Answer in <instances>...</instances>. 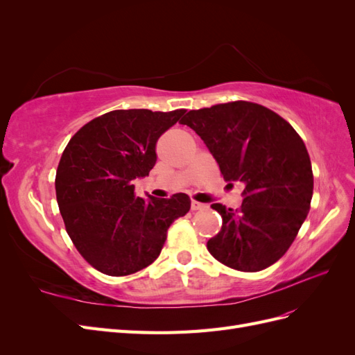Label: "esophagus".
Wrapping results in <instances>:
<instances>
[{"mask_svg":"<svg viewBox=\"0 0 355 355\" xmlns=\"http://www.w3.org/2000/svg\"><path fill=\"white\" fill-rule=\"evenodd\" d=\"M206 207H207L206 204L198 202V201H192V202H191V209H192V210H202V209H206Z\"/></svg>","mask_w":355,"mask_h":355,"instance_id":"1","label":"esophagus"}]
</instances>
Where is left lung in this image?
I'll list each match as a JSON object with an SVG mask.
<instances>
[{"mask_svg":"<svg viewBox=\"0 0 355 355\" xmlns=\"http://www.w3.org/2000/svg\"><path fill=\"white\" fill-rule=\"evenodd\" d=\"M182 124L201 137L230 185L244 184L240 210L211 206L222 228L207 250L239 271L271 266L292 245L313 198L304 141L280 115L244 101L189 111Z\"/></svg>","mask_w":355,"mask_h":355,"instance_id":"8db88e82","label":"left lung"}]
</instances>
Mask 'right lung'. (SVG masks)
Wrapping results in <instances>:
<instances>
[{
    "label": "right lung",
    "instance_id": "add662e5",
    "mask_svg": "<svg viewBox=\"0 0 355 355\" xmlns=\"http://www.w3.org/2000/svg\"><path fill=\"white\" fill-rule=\"evenodd\" d=\"M185 110H118L81 127L62 154L56 198L67 232L81 256L112 277L151 265L167 230L191 207L187 194L135 197V179L155 166L159 136Z\"/></svg>",
    "mask_w": 355,
    "mask_h": 355
}]
</instances>
